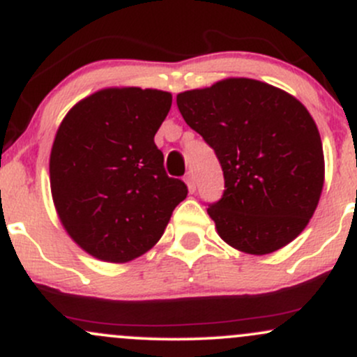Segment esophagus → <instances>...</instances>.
<instances>
[{
  "label": "esophagus",
  "mask_w": 357,
  "mask_h": 357,
  "mask_svg": "<svg viewBox=\"0 0 357 357\" xmlns=\"http://www.w3.org/2000/svg\"><path fill=\"white\" fill-rule=\"evenodd\" d=\"M185 181H186L188 190H190V193H195V190H197V179H195V176L191 174V172H188Z\"/></svg>",
  "instance_id": "34e87169"
}]
</instances>
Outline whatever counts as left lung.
I'll return each mask as SVG.
<instances>
[{"instance_id":"left-lung-1","label":"left lung","mask_w":357,"mask_h":357,"mask_svg":"<svg viewBox=\"0 0 357 357\" xmlns=\"http://www.w3.org/2000/svg\"><path fill=\"white\" fill-rule=\"evenodd\" d=\"M176 103L220 160L225 191L206 210L218 236L254 256L298 237L319 205L325 176L322 140L308 109L249 77L179 93Z\"/></svg>"}]
</instances>
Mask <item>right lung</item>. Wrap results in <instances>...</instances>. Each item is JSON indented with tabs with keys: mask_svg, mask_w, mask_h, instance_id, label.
I'll return each instance as SVG.
<instances>
[{
	"mask_svg": "<svg viewBox=\"0 0 357 357\" xmlns=\"http://www.w3.org/2000/svg\"><path fill=\"white\" fill-rule=\"evenodd\" d=\"M171 103L159 89L105 88L59 125L49 162L54 205L69 237L96 259L142 256L186 198L154 144Z\"/></svg>",
	"mask_w": 357,
	"mask_h": 357,
	"instance_id": "right-lung-1",
	"label": "right lung"
}]
</instances>
